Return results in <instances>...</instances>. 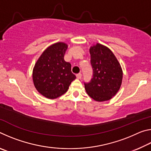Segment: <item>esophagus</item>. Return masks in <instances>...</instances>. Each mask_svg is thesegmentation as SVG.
Masks as SVG:
<instances>
[{"instance_id": "esophagus-1", "label": "esophagus", "mask_w": 151, "mask_h": 151, "mask_svg": "<svg viewBox=\"0 0 151 151\" xmlns=\"http://www.w3.org/2000/svg\"><path fill=\"white\" fill-rule=\"evenodd\" d=\"M76 78H81V76H82V74H81V73H78V74H76Z\"/></svg>"}]
</instances>
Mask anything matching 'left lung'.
Listing matches in <instances>:
<instances>
[{"mask_svg": "<svg viewBox=\"0 0 151 151\" xmlns=\"http://www.w3.org/2000/svg\"><path fill=\"white\" fill-rule=\"evenodd\" d=\"M93 77L85 84L86 93L98 102L109 101L121 88L122 70L119 60L110 48L96 43L90 47Z\"/></svg>", "mask_w": 151, "mask_h": 151, "instance_id": "8db88e82", "label": "left lung"}]
</instances>
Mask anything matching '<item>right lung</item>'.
<instances>
[{"instance_id": "add662e5", "label": "right lung", "mask_w": 151, "mask_h": 151, "mask_svg": "<svg viewBox=\"0 0 151 151\" xmlns=\"http://www.w3.org/2000/svg\"><path fill=\"white\" fill-rule=\"evenodd\" d=\"M68 45L58 42L47 47L36 62L32 70L35 87L42 96L54 99L65 94L76 76L71 65L64 60Z\"/></svg>"}]
</instances>
